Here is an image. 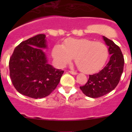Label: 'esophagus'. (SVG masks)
<instances>
[{
	"mask_svg": "<svg viewBox=\"0 0 132 132\" xmlns=\"http://www.w3.org/2000/svg\"><path fill=\"white\" fill-rule=\"evenodd\" d=\"M69 72H70V73L73 75H77V73L75 72V71H69Z\"/></svg>",
	"mask_w": 132,
	"mask_h": 132,
	"instance_id": "1",
	"label": "esophagus"
}]
</instances>
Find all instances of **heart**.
<instances>
[{
    "instance_id": "heart-1",
    "label": "heart",
    "mask_w": 132,
    "mask_h": 132,
    "mask_svg": "<svg viewBox=\"0 0 132 132\" xmlns=\"http://www.w3.org/2000/svg\"><path fill=\"white\" fill-rule=\"evenodd\" d=\"M52 56L59 67H64L75 58L78 69L85 73H93L103 68L109 57L105 44L87 39H68L63 45H55Z\"/></svg>"
}]
</instances>
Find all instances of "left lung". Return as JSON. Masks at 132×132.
I'll list each match as a JSON object with an SVG mask.
<instances>
[{
	"label": "left lung",
	"mask_w": 132,
	"mask_h": 132,
	"mask_svg": "<svg viewBox=\"0 0 132 132\" xmlns=\"http://www.w3.org/2000/svg\"><path fill=\"white\" fill-rule=\"evenodd\" d=\"M111 56L109 62L97 73L90 75L87 83L80 89L90 98H99L114 90L118 86L124 68V57L120 48L112 41L103 36Z\"/></svg>",
	"instance_id": "1"
}]
</instances>
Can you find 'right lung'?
<instances>
[{
	"label": "right lung",
	"mask_w": 132,
	"mask_h": 132,
	"mask_svg": "<svg viewBox=\"0 0 132 132\" xmlns=\"http://www.w3.org/2000/svg\"><path fill=\"white\" fill-rule=\"evenodd\" d=\"M47 48L45 34L29 38L14 48L9 59V71L12 83L20 94L42 98L57 86L64 71L48 63L43 51Z\"/></svg>",
	"instance_id": "right-lung-1"
}]
</instances>
